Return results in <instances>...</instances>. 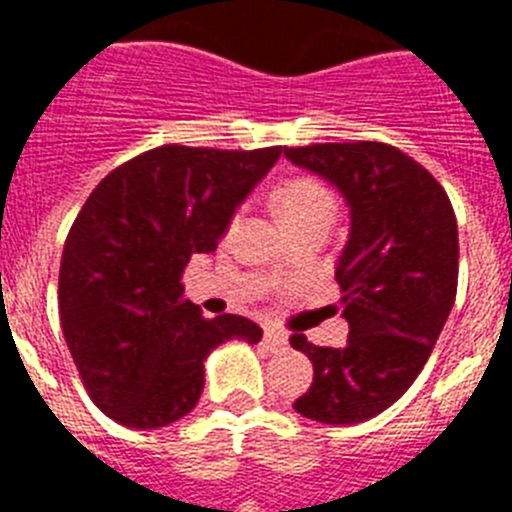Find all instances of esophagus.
Here are the masks:
<instances>
[{
  "label": "esophagus",
  "instance_id": "34e87169",
  "mask_svg": "<svg viewBox=\"0 0 512 512\" xmlns=\"http://www.w3.org/2000/svg\"><path fill=\"white\" fill-rule=\"evenodd\" d=\"M264 343L271 348V351H284V348L289 346L287 336H284L282 330H274V328L264 330Z\"/></svg>",
  "mask_w": 512,
  "mask_h": 512
}]
</instances>
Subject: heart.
Returning <instances> with one entry per match:
<instances>
[{
	"mask_svg": "<svg viewBox=\"0 0 512 512\" xmlns=\"http://www.w3.org/2000/svg\"><path fill=\"white\" fill-rule=\"evenodd\" d=\"M274 207L292 233V230L307 228V225L330 228L338 212V200L328 184L315 176H292L279 184L274 192Z\"/></svg>",
	"mask_w": 512,
	"mask_h": 512,
	"instance_id": "heart-1",
	"label": "heart"
}]
</instances>
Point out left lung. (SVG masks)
Here are the masks:
<instances>
[{"label": "left lung", "instance_id": "1", "mask_svg": "<svg viewBox=\"0 0 512 512\" xmlns=\"http://www.w3.org/2000/svg\"><path fill=\"white\" fill-rule=\"evenodd\" d=\"M284 156L336 184L351 207L336 266L351 333L343 348L289 338L315 372L295 410L330 425L361 423L408 392L454 307V207L431 171L387 143H312Z\"/></svg>", "mask_w": 512, "mask_h": 512}]
</instances>
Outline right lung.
I'll return each instance as SVG.
<instances>
[{"mask_svg": "<svg viewBox=\"0 0 512 512\" xmlns=\"http://www.w3.org/2000/svg\"><path fill=\"white\" fill-rule=\"evenodd\" d=\"M282 146L220 151L166 143L97 184L61 256L58 310L92 402L128 428H164L197 405L205 359L230 338L261 341L241 315L205 318L184 297L194 253H212L235 207Z\"/></svg>", "mask_w": 512, "mask_h": 512, "instance_id": "add662e5", "label": "right lung"}]
</instances>
